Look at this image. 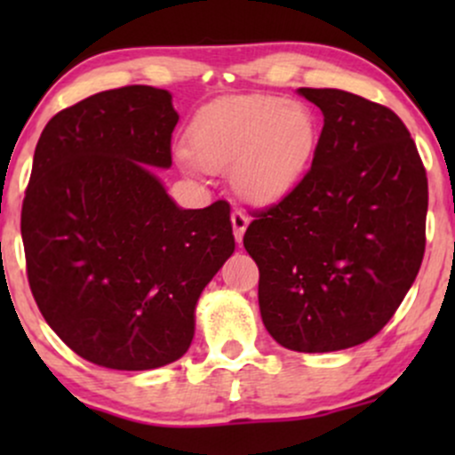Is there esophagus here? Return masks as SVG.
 Here are the masks:
<instances>
[{
    "mask_svg": "<svg viewBox=\"0 0 455 455\" xmlns=\"http://www.w3.org/2000/svg\"><path fill=\"white\" fill-rule=\"evenodd\" d=\"M248 222H250V218H248V213H245V212H242V210H235V212L231 213L233 233H235V239H237V242H242V237H243L245 228H248Z\"/></svg>",
    "mask_w": 455,
    "mask_h": 455,
    "instance_id": "esophagus-1",
    "label": "esophagus"
}]
</instances>
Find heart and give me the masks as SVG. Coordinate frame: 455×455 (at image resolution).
Instances as JSON below:
<instances>
[{"label":"heart","instance_id":"obj_1","mask_svg":"<svg viewBox=\"0 0 455 455\" xmlns=\"http://www.w3.org/2000/svg\"><path fill=\"white\" fill-rule=\"evenodd\" d=\"M318 145L315 113L278 96H233L207 104L188 128L186 169H233L237 190L257 203L278 201L297 186Z\"/></svg>","mask_w":455,"mask_h":455}]
</instances>
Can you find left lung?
<instances>
[{
    "instance_id": "1",
    "label": "left lung",
    "mask_w": 455,
    "mask_h": 455,
    "mask_svg": "<svg viewBox=\"0 0 455 455\" xmlns=\"http://www.w3.org/2000/svg\"><path fill=\"white\" fill-rule=\"evenodd\" d=\"M299 93L323 111L312 166L252 213L243 248L271 338L299 353L342 351L377 336L417 278L427 177L391 108L342 90Z\"/></svg>"
}]
</instances>
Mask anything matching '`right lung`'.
<instances>
[{"instance_id": "add662e5", "label": "right lung", "mask_w": 455, "mask_h": 455, "mask_svg": "<svg viewBox=\"0 0 455 455\" xmlns=\"http://www.w3.org/2000/svg\"><path fill=\"white\" fill-rule=\"evenodd\" d=\"M171 93L128 85L51 117L20 212L31 295L76 355L111 370L180 359L195 307L233 254L231 205L181 210L149 166H171Z\"/></svg>"}]
</instances>
